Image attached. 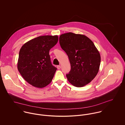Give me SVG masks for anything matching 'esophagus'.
I'll return each instance as SVG.
<instances>
[{"mask_svg": "<svg viewBox=\"0 0 125 125\" xmlns=\"http://www.w3.org/2000/svg\"><path fill=\"white\" fill-rule=\"evenodd\" d=\"M57 68H58V69H61V66H60V65H58V66H57Z\"/></svg>", "mask_w": 125, "mask_h": 125, "instance_id": "esophagus-1", "label": "esophagus"}]
</instances>
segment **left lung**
I'll list each match as a JSON object with an SVG mask.
<instances>
[{"mask_svg":"<svg viewBox=\"0 0 125 125\" xmlns=\"http://www.w3.org/2000/svg\"><path fill=\"white\" fill-rule=\"evenodd\" d=\"M59 42L70 62L68 81L76 87L88 84L97 74L101 63L100 54L93 42L85 35L71 32L61 35Z\"/></svg>","mask_w":125,"mask_h":125,"instance_id":"obj_1","label":"left lung"}]
</instances>
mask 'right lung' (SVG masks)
<instances>
[{
	"label": "right lung",
	"mask_w": 125,
	"mask_h": 125,
	"mask_svg": "<svg viewBox=\"0 0 125 125\" xmlns=\"http://www.w3.org/2000/svg\"><path fill=\"white\" fill-rule=\"evenodd\" d=\"M58 41V36H40L27 42L21 48L18 71L33 86L42 88L52 82L57 68L51 63L49 52Z\"/></svg>",
	"instance_id": "add662e5"
}]
</instances>
